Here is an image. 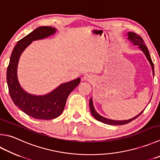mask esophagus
Returning <instances> with one entry per match:
<instances>
[{
	"label": "esophagus",
	"instance_id": "34e87169",
	"mask_svg": "<svg viewBox=\"0 0 160 160\" xmlns=\"http://www.w3.org/2000/svg\"><path fill=\"white\" fill-rule=\"evenodd\" d=\"M92 76H90L89 75H85V76L82 78V80H86V81H92Z\"/></svg>",
	"mask_w": 160,
	"mask_h": 160
}]
</instances>
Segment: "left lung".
I'll use <instances>...</instances> for the list:
<instances>
[{
    "mask_svg": "<svg viewBox=\"0 0 160 160\" xmlns=\"http://www.w3.org/2000/svg\"><path fill=\"white\" fill-rule=\"evenodd\" d=\"M128 39L130 40L131 42H132L133 45H138V48L141 49V50L143 51V53L146 55V58L148 59V60L149 61V62L151 65V67H152V72H153V75H154V64L152 62V59H151V57H150V55L149 53V51L148 50V48L146 47V44H145V42L143 41V40L142 38L138 36L135 33H132V32H129L128 33ZM89 108H90V111H91L92 115H93V117H94L96 120H97L98 121L101 122H103L104 124H110V125H122V124H128L130 122H132V120H135L136 118H137L139 115L141 114H142V112L144 111V110L143 111H141L140 113H139L138 115H137L136 116V117L133 118L132 119H130V120H110V119H107L102 117V116L100 115L96 111L94 108V106H93V102H92V98H91L89 100Z\"/></svg>",
    "mask_w": 160,
    "mask_h": 160,
    "instance_id": "8db88e82",
    "label": "left lung"
}]
</instances>
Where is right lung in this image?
Here are the masks:
<instances>
[{
    "mask_svg": "<svg viewBox=\"0 0 160 160\" xmlns=\"http://www.w3.org/2000/svg\"><path fill=\"white\" fill-rule=\"evenodd\" d=\"M56 32L52 27L37 28L17 42L7 69V82L14 103L26 114L39 120H52L62 114L70 93L80 82V78L62 84L50 94L35 96L25 92L17 78V66L22 53L32 41L47 38Z\"/></svg>",
    "mask_w": 160,
    "mask_h": 160,
    "instance_id": "obj_1",
    "label": "right lung"
}]
</instances>
